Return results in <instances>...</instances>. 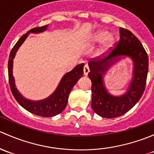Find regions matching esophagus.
I'll use <instances>...</instances> for the list:
<instances>
[{
	"label": "esophagus",
	"mask_w": 154,
	"mask_h": 154,
	"mask_svg": "<svg viewBox=\"0 0 154 154\" xmlns=\"http://www.w3.org/2000/svg\"><path fill=\"white\" fill-rule=\"evenodd\" d=\"M89 72H90V68H89L88 65H85L84 66V75H88Z\"/></svg>",
	"instance_id": "obj_1"
}]
</instances>
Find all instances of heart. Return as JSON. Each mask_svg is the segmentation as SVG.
I'll return each instance as SVG.
<instances>
[{
    "mask_svg": "<svg viewBox=\"0 0 154 154\" xmlns=\"http://www.w3.org/2000/svg\"><path fill=\"white\" fill-rule=\"evenodd\" d=\"M90 42L93 44L104 42L102 47L98 50L97 55H104L107 54L114 47L116 44V38L108 30L101 29L96 32L92 35Z\"/></svg>",
    "mask_w": 154,
    "mask_h": 154,
    "instance_id": "1",
    "label": "heart"
}]
</instances>
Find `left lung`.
<instances>
[{
    "label": "left lung",
    "mask_w": 154,
    "mask_h": 154,
    "mask_svg": "<svg viewBox=\"0 0 154 154\" xmlns=\"http://www.w3.org/2000/svg\"><path fill=\"white\" fill-rule=\"evenodd\" d=\"M120 40L106 58L89 62L88 77L92 82L91 107L101 117L116 118L131 110L143 95L148 72V56L139 39L130 30L119 28ZM122 56L130 57L134 61L133 79L124 95H110L104 87L103 75Z\"/></svg>",
    "instance_id": "8db88e82"
}]
</instances>
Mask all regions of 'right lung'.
<instances>
[{
	"mask_svg": "<svg viewBox=\"0 0 154 154\" xmlns=\"http://www.w3.org/2000/svg\"><path fill=\"white\" fill-rule=\"evenodd\" d=\"M48 25L41 26V27L33 28L23 35L15 44L9 54V61H8V74H9V82L10 90L15 99L25 110L35 115L43 117H53L61 113L65 109L68 101V98L71 90L74 85L77 83L79 79L83 76L84 63L79 64L70 72H66L63 76L55 92L45 99L41 101H31L23 97L15 85V79L12 75V66L13 59L16 54L17 50L21 46L29 32L39 33L45 31Z\"/></svg>",
	"mask_w": 154,
	"mask_h": 154,
	"instance_id": "right-lung-1",
	"label": "right lung"
}]
</instances>
